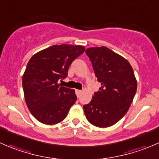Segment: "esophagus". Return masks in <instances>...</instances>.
Wrapping results in <instances>:
<instances>
[{
	"instance_id": "34e87169",
	"label": "esophagus",
	"mask_w": 159,
	"mask_h": 159,
	"mask_svg": "<svg viewBox=\"0 0 159 159\" xmlns=\"http://www.w3.org/2000/svg\"><path fill=\"white\" fill-rule=\"evenodd\" d=\"M81 92H82V91H81V90H75V93H76V94H77V96H78V97H80Z\"/></svg>"
}]
</instances>
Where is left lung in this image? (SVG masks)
<instances>
[{
  "mask_svg": "<svg viewBox=\"0 0 159 159\" xmlns=\"http://www.w3.org/2000/svg\"><path fill=\"white\" fill-rule=\"evenodd\" d=\"M85 53L102 86L83 109L93 125L110 127L124 117L134 99L137 90L134 70L125 58L104 46L90 48Z\"/></svg>",
  "mask_w": 159,
  "mask_h": 159,
  "instance_id": "obj_1",
  "label": "left lung"
}]
</instances>
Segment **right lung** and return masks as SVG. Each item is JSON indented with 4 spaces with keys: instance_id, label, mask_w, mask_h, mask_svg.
Segmentation results:
<instances>
[{
    "instance_id": "1",
    "label": "right lung",
    "mask_w": 159,
    "mask_h": 159,
    "mask_svg": "<svg viewBox=\"0 0 159 159\" xmlns=\"http://www.w3.org/2000/svg\"><path fill=\"white\" fill-rule=\"evenodd\" d=\"M84 50L80 45H53L29 60L22 78L24 94L28 109L40 122L55 125L67 117L77 96L58 81L68 76L72 61Z\"/></svg>"
}]
</instances>
